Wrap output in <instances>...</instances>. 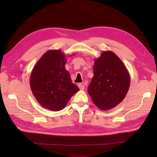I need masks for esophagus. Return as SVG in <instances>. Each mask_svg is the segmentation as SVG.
<instances>
[{
  "label": "esophagus",
  "mask_w": 157,
  "mask_h": 157,
  "mask_svg": "<svg viewBox=\"0 0 157 157\" xmlns=\"http://www.w3.org/2000/svg\"><path fill=\"white\" fill-rule=\"evenodd\" d=\"M78 87L80 90H84L85 88V84H79Z\"/></svg>",
  "instance_id": "esophagus-1"
}]
</instances>
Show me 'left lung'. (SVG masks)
<instances>
[{
	"label": "left lung",
	"instance_id": "8db88e82",
	"mask_svg": "<svg viewBox=\"0 0 157 157\" xmlns=\"http://www.w3.org/2000/svg\"><path fill=\"white\" fill-rule=\"evenodd\" d=\"M94 77L88 92L101 110L114 108L124 99L130 85V75L122 61L112 51H104L94 61Z\"/></svg>",
	"mask_w": 157,
	"mask_h": 157
}]
</instances>
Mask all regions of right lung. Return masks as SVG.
<instances>
[{
  "mask_svg": "<svg viewBox=\"0 0 157 157\" xmlns=\"http://www.w3.org/2000/svg\"><path fill=\"white\" fill-rule=\"evenodd\" d=\"M66 55L61 50H49L33 68L29 84L33 95L43 107L58 111L79 90L73 84L65 65Z\"/></svg>",
  "mask_w": 157,
  "mask_h": 157,
  "instance_id": "add662e5",
  "label": "right lung"
}]
</instances>
